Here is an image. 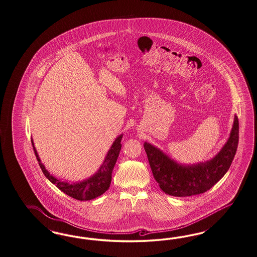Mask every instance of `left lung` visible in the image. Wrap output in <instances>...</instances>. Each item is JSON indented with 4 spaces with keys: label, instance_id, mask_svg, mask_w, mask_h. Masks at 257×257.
Segmentation results:
<instances>
[{
    "label": "left lung",
    "instance_id": "left-lung-1",
    "mask_svg": "<svg viewBox=\"0 0 257 257\" xmlns=\"http://www.w3.org/2000/svg\"><path fill=\"white\" fill-rule=\"evenodd\" d=\"M239 121L236 115L229 138L221 151L205 163L184 165L170 159L152 144L144 143L155 180L168 195L186 197L204 193L226 174L236 154Z\"/></svg>",
    "mask_w": 257,
    "mask_h": 257
}]
</instances>
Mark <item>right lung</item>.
<instances>
[{
	"label": "right lung",
	"mask_w": 257,
	"mask_h": 257,
	"mask_svg": "<svg viewBox=\"0 0 257 257\" xmlns=\"http://www.w3.org/2000/svg\"><path fill=\"white\" fill-rule=\"evenodd\" d=\"M121 139L122 135L115 139L110 150L108 151L107 156L105 157L102 165L99 167L98 171L95 174L92 175L89 179H86L81 182H75L72 184L68 182H63L50 174L49 171L46 169L45 165L42 164L41 160L34 147L32 140L31 144L33 146V151L35 153L36 159L39 162L42 171L51 183L56 185L57 188H59L64 193H66L67 195L72 197L73 199L79 201H90L92 199H95L98 196L102 195L103 193L107 191L110 187L113 167L117 161V157L121 149Z\"/></svg>",
	"instance_id": "add662e5"
}]
</instances>
